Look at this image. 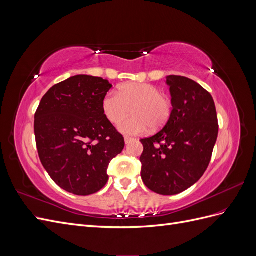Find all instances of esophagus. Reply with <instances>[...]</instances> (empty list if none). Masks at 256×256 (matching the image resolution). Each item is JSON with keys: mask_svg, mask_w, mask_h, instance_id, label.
Returning a JSON list of instances; mask_svg holds the SVG:
<instances>
[{"mask_svg": "<svg viewBox=\"0 0 256 256\" xmlns=\"http://www.w3.org/2000/svg\"><path fill=\"white\" fill-rule=\"evenodd\" d=\"M132 141H134V138H130V136H125V143L126 144H129V143H131Z\"/></svg>", "mask_w": 256, "mask_h": 256, "instance_id": "1", "label": "esophagus"}]
</instances>
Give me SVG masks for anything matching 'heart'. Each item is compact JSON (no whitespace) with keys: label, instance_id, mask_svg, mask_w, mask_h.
<instances>
[{"label":"heart","instance_id":"1","mask_svg":"<svg viewBox=\"0 0 256 256\" xmlns=\"http://www.w3.org/2000/svg\"><path fill=\"white\" fill-rule=\"evenodd\" d=\"M102 112L114 125H120L131 113V118L122 125L125 134H140L152 126L164 127L171 118L172 102L160 88L150 83L130 82L122 84L118 92H109L102 99Z\"/></svg>","mask_w":256,"mask_h":256}]
</instances>
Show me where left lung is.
I'll return each instance as SVG.
<instances>
[{"instance_id": "1", "label": "left lung", "mask_w": 256, "mask_h": 256, "mask_svg": "<svg viewBox=\"0 0 256 256\" xmlns=\"http://www.w3.org/2000/svg\"><path fill=\"white\" fill-rule=\"evenodd\" d=\"M173 110L158 134L142 138L141 176L148 189L178 194L205 173L218 138V118L212 95L198 83L168 76Z\"/></svg>"}]
</instances>
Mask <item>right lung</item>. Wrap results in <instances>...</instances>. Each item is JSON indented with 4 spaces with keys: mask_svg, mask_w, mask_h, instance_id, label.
Returning a JSON list of instances; mask_svg holds the SVG:
<instances>
[{
    "mask_svg": "<svg viewBox=\"0 0 256 256\" xmlns=\"http://www.w3.org/2000/svg\"><path fill=\"white\" fill-rule=\"evenodd\" d=\"M111 88L99 76H70L46 92L35 113L42 164L54 182L72 194L102 189L110 161L125 146L102 112V99Z\"/></svg>",
    "mask_w": 256,
    "mask_h": 256,
    "instance_id": "add662e5",
    "label": "right lung"
}]
</instances>
